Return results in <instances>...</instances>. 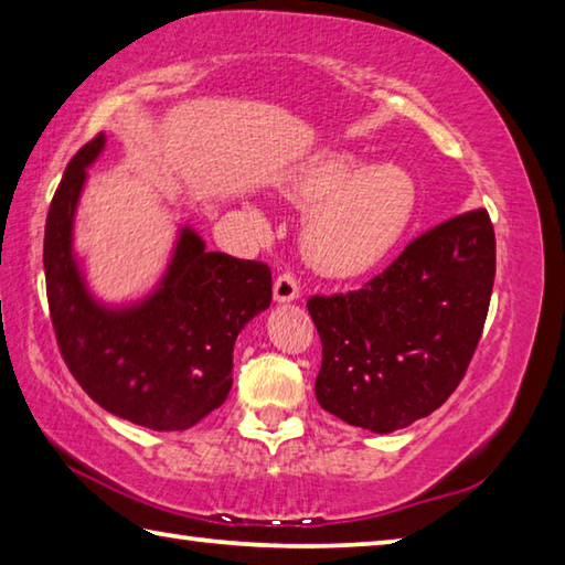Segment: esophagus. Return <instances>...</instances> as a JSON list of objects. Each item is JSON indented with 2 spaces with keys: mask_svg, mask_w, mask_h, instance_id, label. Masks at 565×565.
Segmentation results:
<instances>
[{
  "mask_svg": "<svg viewBox=\"0 0 565 565\" xmlns=\"http://www.w3.org/2000/svg\"><path fill=\"white\" fill-rule=\"evenodd\" d=\"M299 294H301V289H299V281H296L294 274L286 271V274L276 276V281H274V301L289 303V301L299 299Z\"/></svg>",
  "mask_w": 565,
  "mask_h": 565,
  "instance_id": "1",
  "label": "esophagus"
}]
</instances>
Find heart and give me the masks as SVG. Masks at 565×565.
Masks as SVG:
<instances>
[{
	"mask_svg": "<svg viewBox=\"0 0 565 565\" xmlns=\"http://www.w3.org/2000/svg\"><path fill=\"white\" fill-rule=\"evenodd\" d=\"M296 202L313 204L303 224V252L318 271L355 276L375 266L403 237L415 212V180L395 162H373L351 150L303 160L286 180Z\"/></svg>",
	"mask_w": 565,
	"mask_h": 565,
	"instance_id": "b5f03b06",
	"label": "heart"
}]
</instances>
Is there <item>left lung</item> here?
Segmentation results:
<instances>
[{
  "label": "left lung",
  "instance_id": "left-lung-1",
  "mask_svg": "<svg viewBox=\"0 0 565 565\" xmlns=\"http://www.w3.org/2000/svg\"><path fill=\"white\" fill-rule=\"evenodd\" d=\"M494 271V227L479 207L419 234L363 289L311 296L318 405L381 435L435 413L477 351Z\"/></svg>",
  "mask_w": 565,
  "mask_h": 565
}]
</instances>
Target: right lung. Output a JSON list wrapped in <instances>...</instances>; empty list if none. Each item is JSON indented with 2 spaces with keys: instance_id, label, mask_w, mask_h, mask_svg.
I'll return each mask as SVG.
<instances>
[{
  "instance_id": "obj_1",
  "label": "right lung",
  "mask_w": 565,
  "mask_h": 565,
  "mask_svg": "<svg viewBox=\"0 0 565 565\" xmlns=\"http://www.w3.org/2000/svg\"><path fill=\"white\" fill-rule=\"evenodd\" d=\"M106 146L86 142L61 178L44 232L49 313L58 351L90 399L132 425L175 433L198 425L232 390L234 341L271 303L262 262L207 252L180 230L158 289L130 306L90 296L74 254V217L86 168Z\"/></svg>"
}]
</instances>
